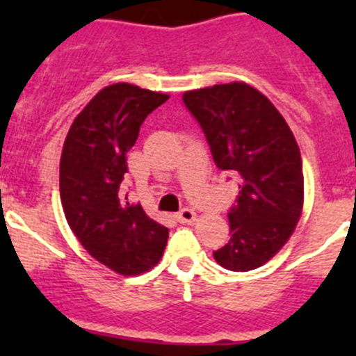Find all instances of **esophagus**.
Segmentation results:
<instances>
[{
  "label": "esophagus",
  "mask_w": 356,
  "mask_h": 356,
  "mask_svg": "<svg viewBox=\"0 0 356 356\" xmlns=\"http://www.w3.org/2000/svg\"><path fill=\"white\" fill-rule=\"evenodd\" d=\"M176 219L180 222H194L196 221V212H194L193 209H181L180 212H178V216H176Z\"/></svg>",
  "instance_id": "esophagus-1"
}]
</instances>
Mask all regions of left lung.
Masks as SVG:
<instances>
[{"instance_id": "obj_1", "label": "left lung", "mask_w": 356, "mask_h": 356, "mask_svg": "<svg viewBox=\"0 0 356 356\" xmlns=\"http://www.w3.org/2000/svg\"><path fill=\"white\" fill-rule=\"evenodd\" d=\"M213 162L241 180L229 209L228 244L213 259L229 271H251L275 257L300 221L303 168L291 128L269 99L242 81L184 94Z\"/></svg>"}]
</instances>
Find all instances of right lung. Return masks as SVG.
I'll return each mask as SVG.
<instances>
[{
  "instance_id": "add662e5",
  "label": "right lung",
  "mask_w": 356,
  "mask_h": 356,
  "mask_svg": "<svg viewBox=\"0 0 356 356\" xmlns=\"http://www.w3.org/2000/svg\"><path fill=\"white\" fill-rule=\"evenodd\" d=\"M168 94L131 83L105 87L72 121L60 159V200L65 219L90 257L124 276L149 271L162 259L169 229L140 203L131 205L121 184L127 153L144 119Z\"/></svg>"
}]
</instances>
